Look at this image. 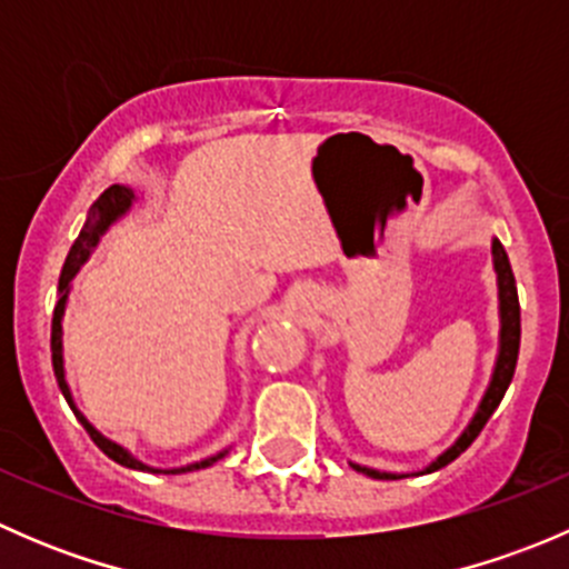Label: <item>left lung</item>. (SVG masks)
<instances>
[{
    "instance_id": "1",
    "label": "left lung",
    "mask_w": 569,
    "mask_h": 569,
    "mask_svg": "<svg viewBox=\"0 0 569 569\" xmlns=\"http://www.w3.org/2000/svg\"><path fill=\"white\" fill-rule=\"evenodd\" d=\"M492 263H496V274H498V311H501V349H498V360H496V371H492L490 388H487L485 399H481L479 410L476 416L470 418V423L465 427V432L457 438V443L451 449H446L443 455L438 457L432 465H429L423 473H432V470L446 468L449 462H455L457 457L479 438V432L485 429V423L490 421V416L496 412V407L501 405L503 393H507L509 382L515 377V366H518V349H520V302H518V286H515V274L512 267H509V258L503 244L498 239H492ZM355 470L360 473L371 476V479H401L399 473H382V470L375 468H363V465H355Z\"/></svg>"
}]
</instances>
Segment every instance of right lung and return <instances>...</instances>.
Segmentation results:
<instances>
[{
  "instance_id": "add662e5",
  "label": "right lung",
  "mask_w": 569,
  "mask_h": 569,
  "mask_svg": "<svg viewBox=\"0 0 569 569\" xmlns=\"http://www.w3.org/2000/svg\"><path fill=\"white\" fill-rule=\"evenodd\" d=\"M131 203H134V192H131L129 187H120V183H112V187L104 189V192L99 194V200H96V203L90 206L88 222H84V228H82V231H79L77 242L71 244V252H68L66 263H62L60 286H57V291H60V300H57L54 317H51V366H54L57 386H60L62 396H66V401H68V405H71L73 416L79 418V423H82V427L88 429V435H90V438H93V443L99 446L101 451H104L109 460H114L118 465H126V468L151 470V473H159L157 468H148V465H142L140 460H134V457H131L129 451L123 449V446H118V443H112V440H107L104 435H101L99 429H96L93 423H90L88 418H84L82 412L77 410V405H73V399H71V388H68V382H66V366H62V313H66V302H68V291H71L73 274H77L79 267H82V263L88 261L90 252H93L96 244H99L101 233H104L107 228L112 226L114 220H118V217H123L126 211L131 209ZM226 455H228V451H220V455L206 457V460L192 462V465H183V468L164 470V473H187V470L209 468V465H214L217 460H222V457H226Z\"/></svg>"
}]
</instances>
